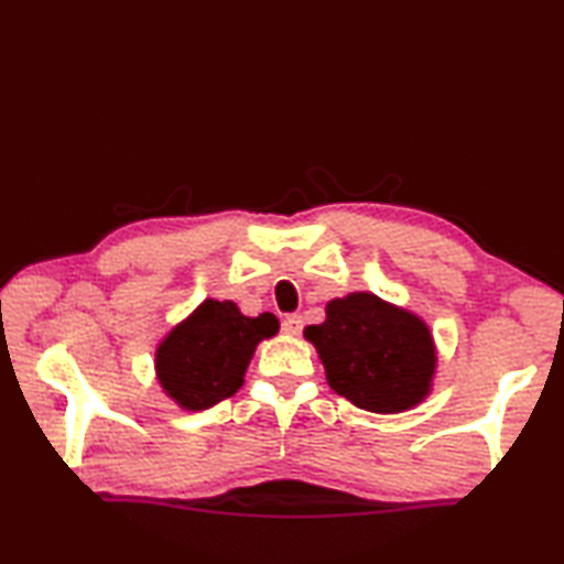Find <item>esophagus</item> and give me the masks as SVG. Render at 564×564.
<instances>
[{
  "label": "esophagus",
  "mask_w": 564,
  "mask_h": 564,
  "mask_svg": "<svg viewBox=\"0 0 564 564\" xmlns=\"http://www.w3.org/2000/svg\"><path fill=\"white\" fill-rule=\"evenodd\" d=\"M281 326H283L285 333H289V336H299V333L303 330V318L295 316V313H293V316H285L283 318Z\"/></svg>",
  "instance_id": "obj_1"
}]
</instances>
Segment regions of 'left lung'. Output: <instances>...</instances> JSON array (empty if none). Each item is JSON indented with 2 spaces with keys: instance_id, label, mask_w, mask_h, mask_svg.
I'll use <instances>...</instances> for the list:
<instances>
[{
  "instance_id": "obj_1",
  "label": "left lung",
  "mask_w": 564,
  "mask_h": 564,
  "mask_svg": "<svg viewBox=\"0 0 564 564\" xmlns=\"http://www.w3.org/2000/svg\"><path fill=\"white\" fill-rule=\"evenodd\" d=\"M318 350L328 386L370 413H403L433 390L437 352L425 321L358 291L326 305V321L303 330Z\"/></svg>"
}]
</instances>
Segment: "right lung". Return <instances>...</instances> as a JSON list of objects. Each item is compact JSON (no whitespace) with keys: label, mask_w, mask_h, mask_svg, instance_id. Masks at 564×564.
<instances>
[{"label":"right lung","mask_w":564,"mask_h":564,"mask_svg":"<svg viewBox=\"0 0 564 564\" xmlns=\"http://www.w3.org/2000/svg\"><path fill=\"white\" fill-rule=\"evenodd\" d=\"M275 333L273 313L251 318L234 301L206 299L159 343L156 380L178 408L206 410L243 386L256 346Z\"/></svg>","instance_id":"obj_1"}]
</instances>
